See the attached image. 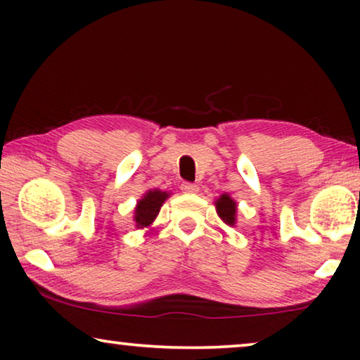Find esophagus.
Here are the masks:
<instances>
[{"label": "esophagus", "mask_w": 360, "mask_h": 360, "mask_svg": "<svg viewBox=\"0 0 360 360\" xmlns=\"http://www.w3.org/2000/svg\"><path fill=\"white\" fill-rule=\"evenodd\" d=\"M181 190H184L185 193H196V191H198V185L188 184V181H185V184L181 185Z\"/></svg>", "instance_id": "esophagus-1"}]
</instances>
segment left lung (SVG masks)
Wrapping results in <instances>:
<instances>
[{
	"label": "left lung",
	"mask_w": 360,
	"mask_h": 360,
	"mask_svg": "<svg viewBox=\"0 0 360 360\" xmlns=\"http://www.w3.org/2000/svg\"><path fill=\"white\" fill-rule=\"evenodd\" d=\"M216 213L223 221L224 224H228L233 228L238 223V203H236L234 198H231L228 193H223L219 198L214 200Z\"/></svg>",
	"instance_id": "1"
}]
</instances>
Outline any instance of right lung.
<instances>
[{"label":"right lung","instance_id":"obj_1","mask_svg":"<svg viewBox=\"0 0 360 360\" xmlns=\"http://www.w3.org/2000/svg\"><path fill=\"white\" fill-rule=\"evenodd\" d=\"M167 198H170V191H162L159 188L147 190L146 193L137 200V205L134 208L136 228H150Z\"/></svg>","mask_w":360,"mask_h":360}]
</instances>
